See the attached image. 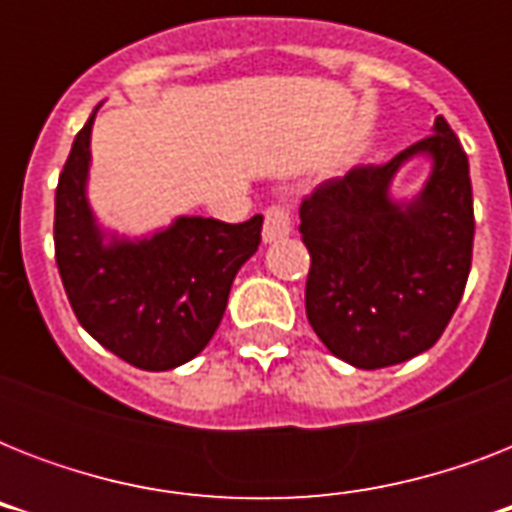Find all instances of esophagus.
<instances>
[{"instance_id":"34e87169","label":"esophagus","mask_w":512,"mask_h":512,"mask_svg":"<svg viewBox=\"0 0 512 512\" xmlns=\"http://www.w3.org/2000/svg\"><path fill=\"white\" fill-rule=\"evenodd\" d=\"M289 231H292V217L284 207H271L265 212L263 223V241L265 244H273V241L287 239Z\"/></svg>"}]
</instances>
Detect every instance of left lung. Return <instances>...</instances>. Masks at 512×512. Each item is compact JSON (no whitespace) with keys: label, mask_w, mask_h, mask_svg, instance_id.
Masks as SVG:
<instances>
[{"label":"left lung","mask_w":512,"mask_h":512,"mask_svg":"<svg viewBox=\"0 0 512 512\" xmlns=\"http://www.w3.org/2000/svg\"><path fill=\"white\" fill-rule=\"evenodd\" d=\"M414 158L429 159V177L412 197H396L397 172ZM473 231L468 156L444 116L388 164H358L319 185L300 207L313 332L356 369L433 348L465 292Z\"/></svg>","instance_id":"1"}]
</instances>
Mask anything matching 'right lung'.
Here are the masks:
<instances>
[{
	"label": "right lung",
	"instance_id": "1",
	"mask_svg": "<svg viewBox=\"0 0 512 512\" xmlns=\"http://www.w3.org/2000/svg\"><path fill=\"white\" fill-rule=\"evenodd\" d=\"M92 111L55 191V260L76 319L127 364L167 372L191 361L223 321L236 273L257 252L263 215L247 223L177 215L143 236L111 231L87 196Z\"/></svg>",
	"mask_w": 512,
	"mask_h": 512
}]
</instances>
